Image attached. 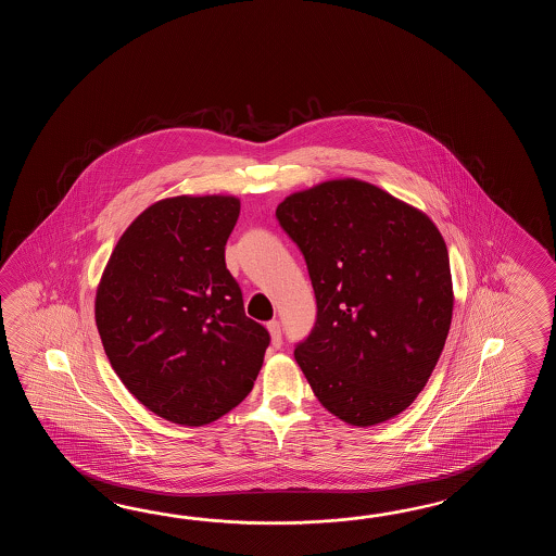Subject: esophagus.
Here are the masks:
<instances>
[{
	"label": "esophagus",
	"mask_w": 556,
	"mask_h": 556,
	"mask_svg": "<svg viewBox=\"0 0 556 556\" xmlns=\"http://www.w3.org/2000/svg\"><path fill=\"white\" fill-rule=\"evenodd\" d=\"M266 328L270 331L274 348H280V343H282V326H280V321L273 319V321L266 324Z\"/></svg>",
	"instance_id": "1"
}]
</instances>
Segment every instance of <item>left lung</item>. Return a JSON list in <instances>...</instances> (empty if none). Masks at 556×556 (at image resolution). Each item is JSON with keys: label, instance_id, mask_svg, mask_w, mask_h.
<instances>
[{"label": "left lung", "instance_id": "1", "mask_svg": "<svg viewBox=\"0 0 556 556\" xmlns=\"http://www.w3.org/2000/svg\"><path fill=\"white\" fill-rule=\"evenodd\" d=\"M276 218L306 258L318 304L294 352L314 395L350 426L402 414L450 333L453 282L438 226L357 178L294 192Z\"/></svg>", "mask_w": 556, "mask_h": 556}]
</instances>
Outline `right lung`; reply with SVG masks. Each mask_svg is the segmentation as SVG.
I'll return each instance as SVG.
<instances>
[{
	"mask_svg": "<svg viewBox=\"0 0 556 556\" xmlns=\"http://www.w3.org/2000/svg\"><path fill=\"white\" fill-rule=\"evenodd\" d=\"M238 214L230 194L154 202L118 238L97 286L94 321L115 374L178 426H206L235 409L270 343L226 270Z\"/></svg>",
	"mask_w": 556,
	"mask_h": 556,
	"instance_id": "right-lung-1",
	"label": "right lung"
}]
</instances>
